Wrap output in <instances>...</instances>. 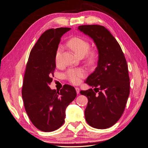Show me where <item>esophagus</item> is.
<instances>
[{
    "label": "esophagus",
    "mask_w": 148,
    "mask_h": 148,
    "mask_svg": "<svg viewBox=\"0 0 148 148\" xmlns=\"http://www.w3.org/2000/svg\"><path fill=\"white\" fill-rule=\"evenodd\" d=\"M75 89H76V91H77V94H79V88H76Z\"/></svg>",
    "instance_id": "1"
}]
</instances>
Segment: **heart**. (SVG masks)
<instances>
[{"label": "heart", "mask_w": 148, "mask_h": 148, "mask_svg": "<svg viewBox=\"0 0 148 148\" xmlns=\"http://www.w3.org/2000/svg\"><path fill=\"white\" fill-rule=\"evenodd\" d=\"M67 45L78 56H84L85 60L89 65L92 66L97 63L99 53L95 49L89 50L90 44L85 39L79 37H75L67 42ZM62 51V47H58L55 53V62L57 65H59L60 64ZM86 71L82 69H70L66 71L65 77L71 83L77 84L81 82L82 78L86 77Z\"/></svg>", "instance_id": "1"}]
</instances>
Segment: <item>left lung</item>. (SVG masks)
I'll use <instances>...</instances> for the list:
<instances>
[{"label":"left lung","mask_w":148,"mask_h":148,"mask_svg":"<svg viewBox=\"0 0 148 148\" xmlns=\"http://www.w3.org/2000/svg\"><path fill=\"white\" fill-rule=\"evenodd\" d=\"M78 29L94 40L99 52L97 66L86 81L94 89L80 91L88 99L85 119L93 128H109L122 115L129 96L127 60L119 42L104 26L81 25Z\"/></svg>","instance_id":"obj_1"}]
</instances>
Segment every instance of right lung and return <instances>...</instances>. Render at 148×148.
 Wrapping results in <instances>:
<instances>
[{
	"label": "right lung",
	"mask_w": 148,
	"mask_h": 148,
	"mask_svg": "<svg viewBox=\"0 0 148 148\" xmlns=\"http://www.w3.org/2000/svg\"><path fill=\"white\" fill-rule=\"evenodd\" d=\"M70 29L46 30L31 49L26 64L22 98L31 122L42 132L56 130L64 123L66 107L77 96L70 85H64L60 91L49 87L56 67V50L62 35Z\"/></svg>",
	"instance_id": "obj_1"
}]
</instances>
